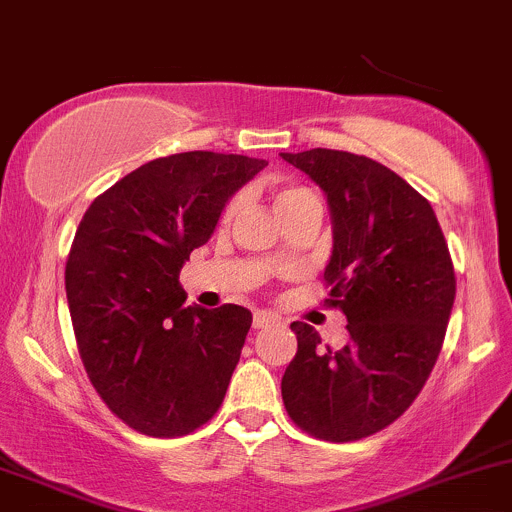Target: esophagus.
Instances as JSON below:
<instances>
[{
    "mask_svg": "<svg viewBox=\"0 0 512 512\" xmlns=\"http://www.w3.org/2000/svg\"><path fill=\"white\" fill-rule=\"evenodd\" d=\"M278 322H280V317L271 315V312H266V310L254 312V329H266V327H271V324H278Z\"/></svg>",
    "mask_w": 512,
    "mask_h": 512,
    "instance_id": "obj_1",
    "label": "esophagus"
}]
</instances>
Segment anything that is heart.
Wrapping results in <instances>:
<instances>
[{
    "label": "heart",
    "instance_id": "1",
    "mask_svg": "<svg viewBox=\"0 0 512 512\" xmlns=\"http://www.w3.org/2000/svg\"><path fill=\"white\" fill-rule=\"evenodd\" d=\"M307 200H317V197L312 195L307 188H300V185H283V188H278L276 195H273L276 212H283V210H288V207H295V205H300V202H307ZM236 210H239V200H232L227 205L224 217H232Z\"/></svg>",
    "mask_w": 512,
    "mask_h": 512
}]
</instances>
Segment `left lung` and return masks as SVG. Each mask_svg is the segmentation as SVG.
<instances>
[{
	"mask_svg": "<svg viewBox=\"0 0 512 512\" xmlns=\"http://www.w3.org/2000/svg\"><path fill=\"white\" fill-rule=\"evenodd\" d=\"M327 197L332 256L324 280L349 342L322 349L293 322L298 354L280 393L293 422L327 442H354L398 420L430 378L452 315L456 280L432 205L398 173L356 153H280Z\"/></svg>",
	"mask_w": 512,
	"mask_h": 512,
	"instance_id": "8db88e82",
	"label": "left lung"
}]
</instances>
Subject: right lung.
<instances>
[{"label":"right lung","instance_id":"1","mask_svg":"<svg viewBox=\"0 0 512 512\" xmlns=\"http://www.w3.org/2000/svg\"><path fill=\"white\" fill-rule=\"evenodd\" d=\"M268 163L236 153L156 158L102 192L65 263V295L87 376L131 430L180 437L219 410L251 312L188 305L180 268L224 207Z\"/></svg>","mask_w":512,"mask_h":512}]
</instances>
